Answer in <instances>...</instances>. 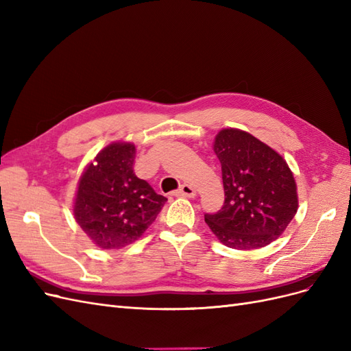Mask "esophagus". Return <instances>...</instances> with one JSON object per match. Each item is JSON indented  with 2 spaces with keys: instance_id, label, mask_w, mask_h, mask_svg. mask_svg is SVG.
I'll return each mask as SVG.
<instances>
[{
  "instance_id": "1",
  "label": "esophagus",
  "mask_w": 351,
  "mask_h": 351,
  "mask_svg": "<svg viewBox=\"0 0 351 351\" xmlns=\"http://www.w3.org/2000/svg\"><path fill=\"white\" fill-rule=\"evenodd\" d=\"M177 196H183V197H195L196 196V190L190 186V184H183L178 189Z\"/></svg>"
}]
</instances>
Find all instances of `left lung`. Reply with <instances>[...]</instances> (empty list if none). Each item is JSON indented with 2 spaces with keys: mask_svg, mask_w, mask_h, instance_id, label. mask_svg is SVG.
I'll return each instance as SVG.
<instances>
[{
  "mask_svg": "<svg viewBox=\"0 0 351 351\" xmlns=\"http://www.w3.org/2000/svg\"><path fill=\"white\" fill-rule=\"evenodd\" d=\"M221 162L224 205L205 222L227 247L252 250L277 240L297 212V187L289 165L268 145L237 129L214 142Z\"/></svg>",
  "mask_w": 351,
  "mask_h": 351,
  "instance_id": "left-lung-1",
  "label": "left lung"
}]
</instances>
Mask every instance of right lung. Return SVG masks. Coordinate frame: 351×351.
Wrapping results in <instances>:
<instances>
[{"label":"right lung","instance_id":"1","mask_svg":"<svg viewBox=\"0 0 351 351\" xmlns=\"http://www.w3.org/2000/svg\"><path fill=\"white\" fill-rule=\"evenodd\" d=\"M136 147L111 143L83 173L74 218L101 249H121L142 237L167 197L134 174Z\"/></svg>","mask_w":351,"mask_h":351}]
</instances>
